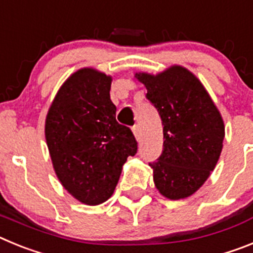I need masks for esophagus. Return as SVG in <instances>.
Wrapping results in <instances>:
<instances>
[{"label":"esophagus","mask_w":253,"mask_h":253,"mask_svg":"<svg viewBox=\"0 0 253 253\" xmlns=\"http://www.w3.org/2000/svg\"><path fill=\"white\" fill-rule=\"evenodd\" d=\"M133 133L134 135H135V138H137V140L140 139V137H142V133H140V128H139V125L135 124L133 126Z\"/></svg>","instance_id":"esophagus-1"}]
</instances>
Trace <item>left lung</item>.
Returning <instances> with one entry per match:
<instances>
[{
	"label": "left lung",
	"instance_id": "obj_1",
	"mask_svg": "<svg viewBox=\"0 0 253 253\" xmlns=\"http://www.w3.org/2000/svg\"><path fill=\"white\" fill-rule=\"evenodd\" d=\"M146 97L163 125V151L154 162V185L171 200L193 195L219 160L224 123L209 93L186 68L173 66L157 76L137 73Z\"/></svg>",
	"mask_w": 253,
	"mask_h": 253
}]
</instances>
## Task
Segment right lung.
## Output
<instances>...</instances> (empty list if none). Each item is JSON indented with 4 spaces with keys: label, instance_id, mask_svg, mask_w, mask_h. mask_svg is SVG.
Listing matches in <instances>:
<instances>
[{
    "label": "right lung",
    "instance_id": "1",
    "mask_svg": "<svg viewBox=\"0 0 253 253\" xmlns=\"http://www.w3.org/2000/svg\"><path fill=\"white\" fill-rule=\"evenodd\" d=\"M111 77L92 68L60 87L45 120L53 167L64 189L87 205L113 195L123 165L138 151L133 131L116 122Z\"/></svg>",
    "mask_w": 253,
    "mask_h": 253
}]
</instances>
